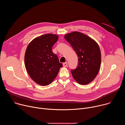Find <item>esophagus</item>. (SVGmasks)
Masks as SVG:
<instances>
[{
  "label": "esophagus",
  "instance_id": "esophagus-1",
  "mask_svg": "<svg viewBox=\"0 0 125 125\" xmlns=\"http://www.w3.org/2000/svg\"><path fill=\"white\" fill-rule=\"evenodd\" d=\"M63 66H64V67H67V65H68V63H67V62L63 63Z\"/></svg>",
  "mask_w": 125,
  "mask_h": 125
}]
</instances>
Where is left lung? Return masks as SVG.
<instances>
[{
  "label": "left lung",
  "instance_id": "8db88e82",
  "mask_svg": "<svg viewBox=\"0 0 125 125\" xmlns=\"http://www.w3.org/2000/svg\"><path fill=\"white\" fill-rule=\"evenodd\" d=\"M65 40L76 52L77 68L72 70L73 78L79 84L90 83L97 75L101 64V52L97 43L88 35L74 31L64 35Z\"/></svg>",
  "mask_w": 125,
  "mask_h": 125
}]
</instances>
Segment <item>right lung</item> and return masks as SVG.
<instances>
[{
  "label": "right lung",
  "mask_w": 125,
  "mask_h": 125,
  "mask_svg": "<svg viewBox=\"0 0 125 125\" xmlns=\"http://www.w3.org/2000/svg\"><path fill=\"white\" fill-rule=\"evenodd\" d=\"M58 39L56 34H45L34 39L27 47L25 67L31 78L37 84L44 86L50 84L62 67L52 50Z\"/></svg>",
  "instance_id": "1"
}]
</instances>
